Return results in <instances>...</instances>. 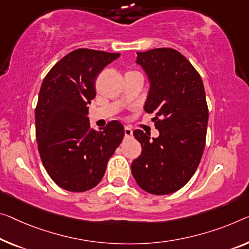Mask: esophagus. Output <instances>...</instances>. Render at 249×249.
Wrapping results in <instances>:
<instances>
[{
  "label": "esophagus",
  "instance_id": "esophagus-1",
  "mask_svg": "<svg viewBox=\"0 0 249 249\" xmlns=\"http://www.w3.org/2000/svg\"><path fill=\"white\" fill-rule=\"evenodd\" d=\"M124 134H125V137H131L133 135L132 128L128 127V126H125V127H124Z\"/></svg>",
  "mask_w": 249,
  "mask_h": 249
}]
</instances>
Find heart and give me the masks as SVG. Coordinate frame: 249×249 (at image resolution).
I'll use <instances>...</instances> for the list:
<instances>
[{"label":"heart","instance_id":"heart-1","mask_svg":"<svg viewBox=\"0 0 249 249\" xmlns=\"http://www.w3.org/2000/svg\"><path fill=\"white\" fill-rule=\"evenodd\" d=\"M129 72H134V71H129Z\"/></svg>","mask_w":249,"mask_h":249}]
</instances>
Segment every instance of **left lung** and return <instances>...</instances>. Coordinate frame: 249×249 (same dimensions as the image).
<instances>
[{
	"label": "left lung",
	"mask_w": 249,
	"mask_h": 249,
	"mask_svg": "<svg viewBox=\"0 0 249 249\" xmlns=\"http://www.w3.org/2000/svg\"><path fill=\"white\" fill-rule=\"evenodd\" d=\"M136 64L150 80L144 109L155 114L160 135L151 140L141 129L133 132L142 153L132 163V174L148 194L169 195L187 184L201 160L208 125L205 87L194 66L171 48L137 53Z\"/></svg>",
	"instance_id": "left-lung-1"
}]
</instances>
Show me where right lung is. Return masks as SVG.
I'll return each mask as SVG.
<instances>
[{
    "mask_svg": "<svg viewBox=\"0 0 249 249\" xmlns=\"http://www.w3.org/2000/svg\"><path fill=\"white\" fill-rule=\"evenodd\" d=\"M120 55L73 50L42 81L36 107L38 150L48 174L65 190L84 192L96 187L123 140L124 127L118 121L96 132L88 118V104L96 96V77Z\"/></svg>",
    "mask_w": 249,
    "mask_h": 249,
    "instance_id": "1",
    "label": "right lung"
}]
</instances>
